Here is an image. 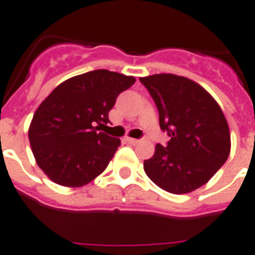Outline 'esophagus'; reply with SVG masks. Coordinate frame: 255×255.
<instances>
[{
  "label": "esophagus",
  "mask_w": 255,
  "mask_h": 255,
  "mask_svg": "<svg viewBox=\"0 0 255 255\" xmlns=\"http://www.w3.org/2000/svg\"><path fill=\"white\" fill-rule=\"evenodd\" d=\"M125 140L128 143H130V144H138V143L140 142L139 139H134V138H125Z\"/></svg>",
  "instance_id": "esophagus-1"
}]
</instances>
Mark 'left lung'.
Here are the masks:
<instances>
[{
  "instance_id": "obj_1",
  "label": "left lung",
  "mask_w": 255,
  "mask_h": 255,
  "mask_svg": "<svg viewBox=\"0 0 255 255\" xmlns=\"http://www.w3.org/2000/svg\"><path fill=\"white\" fill-rule=\"evenodd\" d=\"M158 110L162 131L170 136L144 160V171L175 195L204 186L225 164L231 149L227 120L204 88L182 76L161 73L139 78Z\"/></svg>"
}]
</instances>
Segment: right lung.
Segmentation results:
<instances>
[{
    "mask_svg": "<svg viewBox=\"0 0 255 255\" xmlns=\"http://www.w3.org/2000/svg\"><path fill=\"white\" fill-rule=\"evenodd\" d=\"M135 82L107 69L69 78L40 104L28 136L37 165L50 179L81 187L106 170L121 140L99 131L123 91Z\"/></svg>",
    "mask_w": 255,
    "mask_h": 255,
    "instance_id": "add662e5",
    "label": "right lung"
}]
</instances>
